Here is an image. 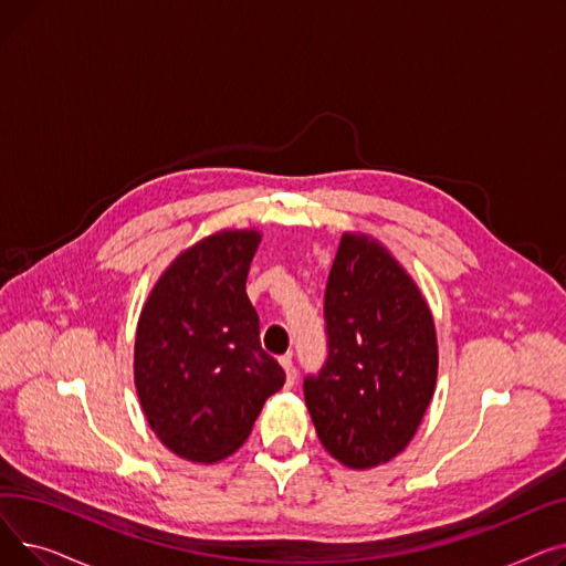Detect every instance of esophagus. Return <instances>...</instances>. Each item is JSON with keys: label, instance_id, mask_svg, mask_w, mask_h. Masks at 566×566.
<instances>
[{"label": "esophagus", "instance_id": "34e87169", "mask_svg": "<svg viewBox=\"0 0 566 566\" xmlns=\"http://www.w3.org/2000/svg\"><path fill=\"white\" fill-rule=\"evenodd\" d=\"M280 365H282V369H284V374H286V385L291 388V385L295 382V367H293V358H291V355H282Z\"/></svg>", "mask_w": 566, "mask_h": 566}]
</instances>
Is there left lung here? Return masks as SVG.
<instances>
[{"label":"left lung","instance_id":"8db88e82","mask_svg":"<svg viewBox=\"0 0 566 566\" xmlns=\"http://www.w3.org/2000/svg\"><path fill=\"white\" fill-rule=\"evenodd\" d=\"M328 360L305 378L316 433L339 463L395 459L418 431L438 378L431 310L374 238L344 233L325 286Z\"/></svg>","mask_w":566,"mask_h":566}]
</instances>
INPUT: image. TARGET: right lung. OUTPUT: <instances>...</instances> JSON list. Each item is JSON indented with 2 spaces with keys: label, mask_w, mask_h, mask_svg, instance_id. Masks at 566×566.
I'll return each instance as SVG.
<instances>
[{
  "label": "right lung",
  "mask_w": 566,
  "mask_h": 566,
  "mask_svg": "<svg viewBox=\"0 0 566 566\" xmlns=\"http://www.w3.org/2000/svg\"><path fill=\"white\" fill-rule=\"evenodd\" d=\"M256 229H224L178 254L142 307L135 388L167 450L216 463L248 440L286 376L259 339L245 280Z\"/></svg>",
  "instance_id": "right-lung-1"
}]
</instances>
